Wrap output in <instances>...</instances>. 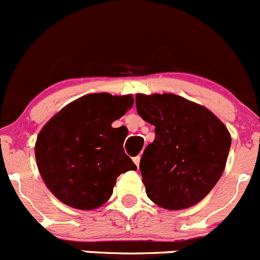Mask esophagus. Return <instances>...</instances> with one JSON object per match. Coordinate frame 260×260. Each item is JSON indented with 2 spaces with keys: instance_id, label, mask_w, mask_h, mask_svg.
I'll return each instance as SVG.
<instances>
[{
  "instance_id": "esophagus-1",
  "label": "esophagus",
  "mask_w": 260,
  "mask_h": 260,
  "mask_svg": "<svg viewBox=\"0 0 260 260\" xmlns=\"http://www.w3.org/2000/svg\"><path fill=\"white\" fill-rule=\"evenodd\" d=\"M133 162H135L136 166H137L138 168H139V162H141V157H139V155H137V157H135V158H133Z\"/></svg>"
}]
</instances>
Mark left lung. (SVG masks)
Wrapping results in <instances>:
<instances>
[{
  "mask_svg": "<svg viewBox=\"0 0 260 260\" xmlns=\"http://www.w3.org/2000/svg\"><path fill=\"white\" fill-rule=\"evenodd\" d=\"M136 106L155 127L139 165L147 196L169 210L196 206L223 174L231 133L208 108L180 95L138 93Z\"/></svg>",
  "mask_w": 260,
  "mask_h": 260,
  "instance_id": "8db88e82",
  "label": "left lung"
}]
</instances>
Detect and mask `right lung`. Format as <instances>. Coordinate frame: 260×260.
Masks as SVG:
<instances>
[{
    "label": "right lung",
    "instance_id": "right-lung-1",
    "mask_svg": "<svg viewBox=\"0 0 260 260\" xmlns=\"http://www.w3.org/2000/svg\"><path fill=\"white\" fill-rule=\"evenodd\" d=\"M132 94H86L43 125L35 154L43 182L66 206L92 210L113 193L119 174L137 167L124 153V128L112 123L133 106Z\"/></svg>",
    "mask_w": 260,
    "mask_h": 260
}]
</instances>
